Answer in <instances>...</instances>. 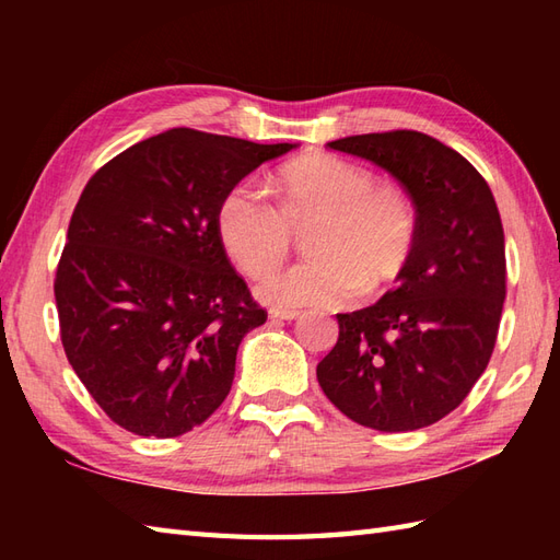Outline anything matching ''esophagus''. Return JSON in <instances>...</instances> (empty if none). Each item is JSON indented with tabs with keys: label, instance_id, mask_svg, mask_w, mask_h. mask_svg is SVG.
Listing matches in <instances>:
<instances>
[{
	"label": "esophagus",
	"instance_id": "obj_1",
	"mask_svg": "<svg viewBox=\"0 0 560 560\" xmlns=\"http://www.w3.org/2000/svg\"><path fill=\"white\" fill-rule=\"evenodd\" d=\"M299 315H301L299 311H281V307H271V311H269V317L281 319V323H291V319H295Z\"/></svg>",
	"mask_w": 560,
	"mask_h": 560
}]
</instances>
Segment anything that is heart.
Listing matches in <instances>:
<instances>
[{
    "label": "heart",
    "mask_w": 560,
    "mask_h": 560,
    "mask_svg": "<svg viewBox=\"0 0 560 560\" xmlns=\"http://www.w3.org/2000/svg\"><path fill=\"white\" fill-rule=\"evenodd\" d=\"M277 201L253 180L229 187L217 225L223 247L247 277H259L289 255L295 231L317 225L311 255L267 273L259 295L293 307H339L399 279L419 235V213L407 189L383 183L359 163L315 153L283 165Z\"/></svg>",
    "instance_id": "heart-1"
}]
</instances>
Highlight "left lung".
Wrapping results in <instances>:
<instances>
[{
  "instance_id": "left-lung-1",
  "label": "left lung",
  "mask_w": 560,
  "mask_h": 560,
  "mask_svg": "<svg viewBox=\"0 0 560 560\" xmlns=\"http://www.w3.org/2000/svg\"><path fill=\"white\" fill-rule=\"evenodd\" d=\"M411 195L419 235L397 287L341 313L317 383L351 421L416 431L455 411L486 371L505 301V235L489 183L428 135L392 129L329 141Z\"/></svg>"
}]
</instances>
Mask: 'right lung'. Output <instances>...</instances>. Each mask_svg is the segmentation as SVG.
<instances>
[{
	"mask_svg": "<svg viewBox=\"0 0 560 560\" xmlns=\"http://www.w3.org/2000/svg\"><path fill=\"white\" fill-rule=\"evenodd\" d=\"M291 149L177 127L117 153L83 187L55 273L59 337L125 431L183 435L229 397L237 347L267 311L225 255L219 201Z\"/></svg>",
	"mask_w": 560,
	"mask_h": 560,
	"instance_id": "right-lung-1",
	"label": "right lung"
}]
</instances>
